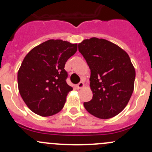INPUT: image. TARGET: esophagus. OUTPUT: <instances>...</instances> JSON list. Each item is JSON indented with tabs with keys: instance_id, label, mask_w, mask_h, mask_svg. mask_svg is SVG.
I'll use <instances>...</instances> for the list:
<instances>
[{
	"instance_id": "obj_1",
	"label": "esophagus",
	"mask_w": 152,
	"mask_h": 152,
	"mask_svg": "<svg viewBox=\"0 0 152 152\" xmlns=\"http://www.w3.org/2000/svg\"><path fill=\"white\" fill-rule=\"evenodd\" d=\"M84 87H85V84H84V82H79V83L76 85L77 89H82V88H83Z\"/></svg>"
}]
</instances>
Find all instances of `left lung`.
Instances as JSON below:
<instances>
[{"instance_id":"left-lung-1","label":"left lung","mask_w":152,"mask_h":152,"mask_svg":"<svg viewBox=\"0 0 152 152\" xmlns=\"http://www.w3.org/2000/svg\"><path fill=\"white\" fill-rule=\"evenodd\" d=\"M79 50L90 69L93 99L86 110L96 118L109 119L124 110L134 90L135 70L128 53L113 42L92 37L79 43Z\"/></svg>"}]
</instances>
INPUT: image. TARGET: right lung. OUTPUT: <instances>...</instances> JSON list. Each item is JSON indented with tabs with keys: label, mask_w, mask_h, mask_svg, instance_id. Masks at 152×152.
<instances>
[{
	"label": "right lung",
	"mask_w": 152,
	"mask_h": 152,
	"mask_svg": "<svg viewBox=\"0 0 152 152\" xmlns=\"http://www.w3.org/2000/svg\"><path fill=\"white\" fill-rule=\"evenodd\" d=\"M77 51V44L48 39L32 48L18 73V90L33 113L51 116L62 110L73 87L67 84V60Z\"/></svg>",
	"instance_id": "obj_1"
}]
</instances>
